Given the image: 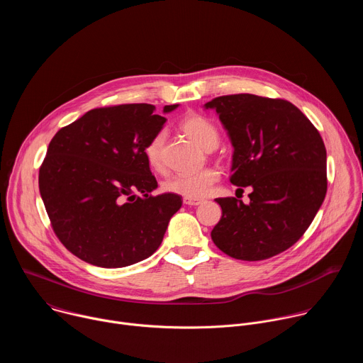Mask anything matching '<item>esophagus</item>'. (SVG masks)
Masks as SVG:
<instances>
[{"mask_svg":"<svg viewBox=\"0 0 363 363\" xmlns=\"http://www.w3.org/2000/svg\"><path fill=\"white\" fill-rule=\"evenodd\" d=\"M203 199H199V198H184V203L189 206H196V205H201Z\"/></svg>","mask_w":363,"mask_h":363,"instance_id":"obj_1","label":"esophagus"}]
</instances>
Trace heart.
Returning <instances> with one entry per match:
<instances>
[{"label": "heart", "instance_id": "1", "mask_svg": "<svg viewBox=\"0 0 363 363\" xmlns=\"http://www.w3.org/2000/svg\"><path fill=\"white\" fill-rule=\"evenodd\" d=\"M181 129L195 140L201 147L211 150L218 145L220 135L216 125L199 115H189L181 122ZM165 132H158L145 147V157L150 168L161 171L164 167L162 147ZM220 172L216 168H203L196 172L178 174L169 177L164 182V189L185 198H202L208 194L213 185L218 181Z\"/></svg>", "mask_w": 363, "mask_h": 363}]
</instances>
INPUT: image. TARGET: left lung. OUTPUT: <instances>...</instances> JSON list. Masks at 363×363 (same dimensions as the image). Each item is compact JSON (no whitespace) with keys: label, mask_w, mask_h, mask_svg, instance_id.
<instances>
[{"label":"left lung","mask_w":363,"mask_h":363,"mask_svg":"<svg viewBox=\"0 0 363 363\" xmlns=\"http://www.w3.org/2000/svg\"><path fill=\"white\" fill-rule=\"evenodd\" d=\"M203 108L217 112L234 147L231 184L252 189L248 203L216 199L223 217L211 231L214 244L245 262L283 252L312 224L326 195L320 133L283 99L241 93L216 97Z\"/></svg>","instance_id":"1"}]
</instances>
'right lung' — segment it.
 Segmentation results:
<instances>
[{"instance_id": "obj_1", "label": "right lung", "mask_w": 363, "mask_h": 363, "mask_svg": "<svg viewBox=\"0 0 363 363\" xmlns=\"http://www.w3.org/2000/svg\"><path fill=\"white\" fill-rule=\"evenodd\" d=\"M179 105L164 108V113ZM167 118L132 103L89 111L51 139L38 186L56 235L80 260L126 267L161 245L182 196L150 192L158 182L145 157Z\"/></svg>"}]
</instances>
